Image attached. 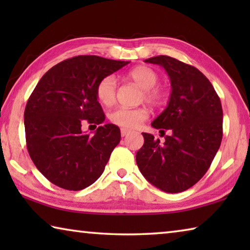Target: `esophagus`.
I'll list each match as a JSON object with an SVG mask.
<instances>
[{"label":"esophagus","instance_id":"obj_1","mask_svg":"<svg viewBox=\"0 0 250 250\" xmlns=\"http://www.w3.org/2000/svg\"><path fill=\"white\" fill-rule=\"evenodd\" d=\"M128 133H130V130L125 129V128L121 129V135H122V137H125V135L128 134Z\"/></svg>","mask_w":250,"mask_h":250}]
</instances>
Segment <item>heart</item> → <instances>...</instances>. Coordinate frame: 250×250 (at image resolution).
Instances as JSON below:
<instances>
[{"label": "heart", "mask_w": 250, "mask_h": 250, "mask_svg": "<svg viewBox=\"0 0 250 250\" xmlns=\"http://www.w3.org/2000/svg\"><path fill=\"white\" fill-rule=\"evenodd\" d=\"M126 78L142 88L141 100L152 105H161L167 98V91L156 86L159 75L147 66H138L126 74ZM117 82L112 75L101 78L96 86V96L101 104L111 105L116 100ZM149 117V111L145 107L125 108L118 107L109 113V119L113 125L125 129H133L145 122Z\"/></svg>", "instance_id": "1"}]
</instances>
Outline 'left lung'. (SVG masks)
<instances>
[{"mask_svg":"<svg viewBox=\"0 0 250 250\" xmlns=\"http://www.w3.org/2000/svg\"><path fill=\"white\" fill-rule=\"evenodd\" d=\"M146 62L162 66L172 92L166 110L151 125L171 132L161 145L150 133L135 160L142 175L167 193H180L196 184L208 170L221 146L223 109L213 84L194 66L160 55Z\"/></svg>","mask_w":250,"mask_h":250,"instance_id":"8db88e82","label":"left lung"}]
</instances>
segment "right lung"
I'll return each instance as SVG.
<instances>
[{"mask_svg":"<svg viewBox=\"0 0 250 250\" xmlns=\"http://www.w3.org/2000/svg\"><path fill=\"white\" fill-rule=\"evenodd\" d=\"M129 62L80 55L52 67L29 96L24 111L28 154L46 179L68 191H80L103 174L121 134L103 125L105 116L96 86ZM84 122L100 126L82 132Z\"/></svg>","mask_w":250,"mask_h":250,"instance_id":"1","label":"right lung"}]
</instances>
